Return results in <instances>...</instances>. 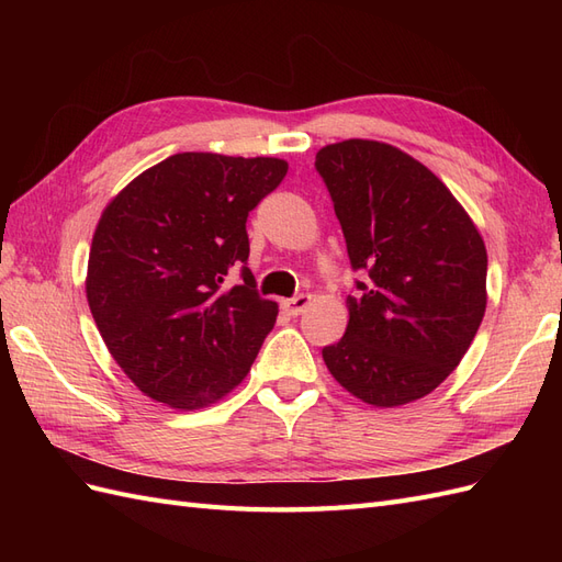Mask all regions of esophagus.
Wrapping results in <instances>:
<instances>
[{"instance_id": "1", "label": "esophagus", "mask_w": 562, "mask_h": 562, "mask_svg": "<svg viewBox=\"0 0 562 562\" xmlns=\"http://www.w3.org/2000/svg\"><path fill=\"white\" fill-rule=\"evenodd\" d=\"M310 304H312V295H297L291 300H281V310L288 316H300L304 310L310 307Z\"/></svg>"}]
</instances>
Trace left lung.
Returning a JSON list of instances; mask_svg holds the SVG:
<instances>
[{"label": "left lung", "mask_w": 562, "mask_h": 562, "mask_svg": "<svg viewBox=\"0 0 562 562\" xmlns=\"http://www.w3.org/2000/svg\"><path fill=\"white\" fill-rule=\"evenodd\" d=\"M359 295L323 349L330 375L375 407L424 398L464 359L487 304L483 236L448 187L398 147L351 138L316 151Z\"/></svg>", "instance_id": "obj_1"}]
</instances>
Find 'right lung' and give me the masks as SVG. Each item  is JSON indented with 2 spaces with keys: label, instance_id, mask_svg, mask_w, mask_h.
Wrapping results in <instances>:
<instances>
[{
  "label": "right lung",
  "instance_id": "right-lung-1",
  "mask_svg": "<svg viewBox=\"0 0 562 562\" xmlns=\"http://www.w3.org/2000/svg\"><path fill=\"white\" fill-rule=\"evenodd\" d=\"M285 173L274 157L182 151L100 215L87 300L112 359L151 401L199 411L248 375L279 304L255 291L246 220ZM234 268L243 281L229 286Z\"/></svg>",
  "mask_w": 562,
  "mask_h": 562
}]
</instances>
